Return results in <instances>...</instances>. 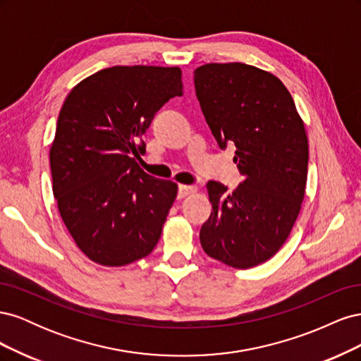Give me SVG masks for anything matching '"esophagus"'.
<instances>
[{
	"mask_svg": "<svg viewBox=\"0 0 361 361\" xmlns=\"http://www.w3.org/2000/svg\"><path fill=\"white\" fill-rule=\"evenodd\" d=\"M194 192H197V187H194V185H179V199L187 197V195Z\"/></svg>",
	"mask_w": 361,
	"mask_h": 361,
	"instance_id": "34e87169",
	"label": "esophagus"
}]
</instances>
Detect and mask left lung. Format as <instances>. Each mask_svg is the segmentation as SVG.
Masks as SVG:
<instances>
[{"label":"left lung","mask_w":361,"mask_h":361,"mask_svg":"<svg viewBox=\"0 0 361 361\" xmlns=\"http://www.w3.org/2000/svg\"><path fill=\"white\" fill-rule=\"evenodd\" d=\"M195 94L218 146L236 147L244 180L227 192L207 182L212 212L200 228L207 256L247 269L274 256L301 211L309 141L289 90L276 75L244 63L194 71Z\"/></svg>","instance_id":"obj_1"}]
</instances>
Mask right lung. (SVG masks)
Here are the masks:
<instances>
[{
	"instance_id": "right-lung-1",
	"label": "right lung",
	"mask_w": 361,
	"mask_h": 361,
	"mask_svg": "<svg viewBox=\"0 0 361 361\" xmlns=\"http://www.w3.org/2000/svg\"><path fill=\"white\" fill-rule=\"evenodd\" d=\"M182 89L178 66H114L76 84L61 106L52 192L76 247L96 264L129 265L159 241L178 183L150 176L135 157L155 113Z\"/></svg>"
}]
</instances>
